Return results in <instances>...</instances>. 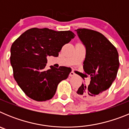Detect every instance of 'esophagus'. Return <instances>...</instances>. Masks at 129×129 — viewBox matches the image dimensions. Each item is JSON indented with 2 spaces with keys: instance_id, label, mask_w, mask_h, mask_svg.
Here are the masks:
<instances>
[{
  "instance_id": "1",
  "label": "esophagus",
  "mask_w": 129,
  "mask_h": 129,
  "mask_svg": "<svg viewBox=\"0 0 129 129\" xmlns=\"http://www.w3.org/2000/svg\"><path fill=\"white\" fill-rule=\"evenodd\" d=\"M76 74H75L74 72H71L70 73V77H73V76H76Z\"/></svg>"
}]
</instances>
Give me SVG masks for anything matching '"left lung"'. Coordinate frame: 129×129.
I'll return each instance as SVG.
<instances>
[{
    "mask_svg": "<svg viewBox=\"0 0 129 129\" xmlns=\"http://www.w3.org/2000/svg\"><path fill=\"white\" fill-rule=\"evenodd\" d=\"M76 31L86 47L83 69L90 77L89 85L83 83L76 92L83 100L94 101L103 95L115 80L119 66L118 52L101 33L86 28Z\"/></svg>",
    "mask_w": 129,
    "mask_h": 129,
    "instance_id": "left-lung-1",
    "label": "left lung"
}]
</instances>
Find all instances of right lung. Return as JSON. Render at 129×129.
Returning a JSON list of instances; mask_svg holds the SVG:
<instances>
[{
	"label": "right lung",
	"mask_w": 129,
	"mask_h": 129,
	"mask_svg": "<svg viewBox=\"0 0 129 129\" xmlns=\"http://www.w3.org/2000/svg\"><path fill=\"white\" fill-rule=\"evenodd\" d=\"M76 36L71 31H57L48 28L28 29L13 42L10 62L13 77L18 85L29 98L37 101L52 99L57 85L68 78L69 67L51 66L44 69L47 56L57 57L62 46Z\"/></svg>",
	"instance_id": "right-lung-1"
}]
</instances>
